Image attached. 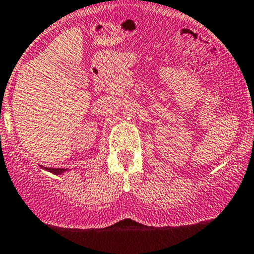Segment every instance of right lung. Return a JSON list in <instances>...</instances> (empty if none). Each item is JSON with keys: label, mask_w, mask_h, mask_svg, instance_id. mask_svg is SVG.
Segmentation results:
<instances>
[{"label": "right lung", "mask_w": 254, "mask_h": 254, "mask_svg": "<svg viewBox=\"0 0 254 254\" xmlns=\"http://www.w3.org/2000/svg\"><path fill=\"white\" fill-rule=\"evenodd\" d=\"M43 170L48 171V172L53 173V175H62V173H64L67 171V168H48V167H43L40 166Z\"/></svg>", "instance_id": "add662e5"}]
</instances>
